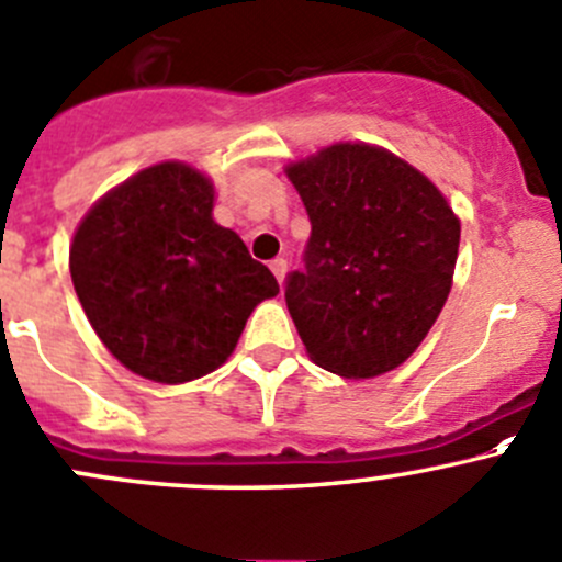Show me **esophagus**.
<instances>
[{
  "mask_svg": "<svg viewBox=\"0 0 562 562\" xmlns=\"http://www.w3.org/2000/svg\"><path fill=\"white\" fill-rule=\"evenodd\" d=\"M269 269L274 271L277 282H280V285H282V280H285V271H288V260L285 258H274V260H271Z\"/></svg>",
  "mask_w": 562,
  "mask_h": 562,
  "instance_id": "esophagus-1",
  "label": "esophagus"
}]
</instances>
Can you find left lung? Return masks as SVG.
Here are the masks:
<instances>
[{"label":"left lung","mask_w":562,"mask_h":562,"mask_svg":"<svg viewBox=\"0 0 562 562\" xmlns=\"http://www.w3.org/2000/svg\"><path fill=\"white\" fill-rule=\"evenodd\" d=\"M288 178L313 225L304 269L285 280L310 359L342 379L395 370L448 302L459 216L423 172L373 145H329Z\"/></svg>","instance_id":"1"}]
</instances>
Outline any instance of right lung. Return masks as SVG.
<instances>
[{
  "label": "right lung",
  "mask_w": 562,
  "mask_h": 562,
  "mask_svg": "<svg viewBox=\"0 0 562 562\" xmlns=\"http://www.w3.org/2000/svg\"><path fill=\"white\" fill-rule=\"evenodd\" d=\"M211 211L209 178L165 161L112 189L76 227V296L112 357L143 379L183 384L216 370L249 313L280 293Z\"/></svg>",
  "instance_id": "right-lung-1"
}]
</instances>
